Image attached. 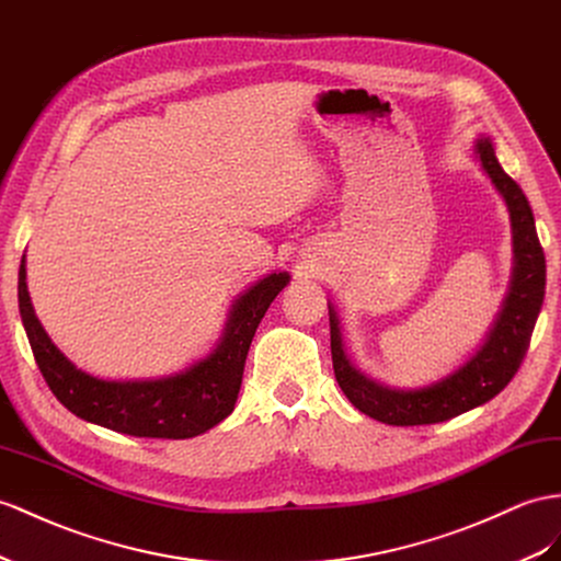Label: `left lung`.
<instances>
[{"label": "left lung", "instance_id": "1", "mask_svg": "<svg viewBox=\"0 0 561 561\" xmlns=\"http://www.w3.org/2000/svg\"><path fill=\"white\" fill-rule=\"evenodd\" d=\"M473 158L493 182L510 213L512 225V277L493 327L481 346L450 375L420 389H393L357 369L346 353L334 304H329L334 375L351 403L367 417L391 426H420L453 420L495 398L519 369L545 298V253L538 241L534 210L522 186L495 158L488 137L473 141Z\"/></svg>", "mask_w": 561, "mask_h": 561}]
</instances>
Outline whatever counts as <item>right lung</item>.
Masks as SVG:
<instances>
[{"label": "right lung", "instance_id": "right-lung-1", "mask_svg": "<svg viewBox=\"0 0 561 561\" xmlns=\"http://www.w3.org/2000/svg\"><path fill=\"white\" fill-rule=\"evenodd\" d=\"M25 277L23 255L19 310L51 393L76 417L139 438H194L232 414L255 329L291 279L289 272L275 270L243 289L227 312L218 343L190 367L156 379H102L76 367L54 346L37 320Z\"/></svg>", "mask_w": 561, "mask_h": 561}]
</instances>
